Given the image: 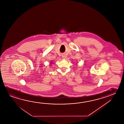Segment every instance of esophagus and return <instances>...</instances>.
Returning <instances> with one entry per match:
<instances>
[{
    "label": "esophagus",
    "mask_w": 124,
    "mask_h": 124,
    "mask_svg": "<svg viewBox=\"0 0 124 124\" xmlns=\"http://www.w3.org/2000/svg\"><path fill=\"white\" fill-rule=\"evenodd\" d=\"M62 58H66V57L65 56H62Z\"/></svg>",
    "instance_id": "obj_1"
}]
</instances>
